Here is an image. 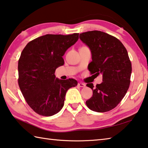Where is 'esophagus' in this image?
<instances>
[{"label": "esophagus", "instance_id": "esophagus-1", "mask_svg": "<svg viewBox=\"0 0 148 148\" xmlns=\"http://www.w3.org/2000/svg\"><path fill=\"white\" fill-rule=\"evenodd\" d=\"M77 85H78L79 87H82V88L85 87V86H86L85 83H79L78 84H77Z\"/></svg>", "mask_w": 148, "mask_h": 148}]
</instances>
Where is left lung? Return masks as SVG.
I'll use <instances>...</instances> for the list:
<instances>
[{"label": "left lung", "mask_w": 148, "mask_h": 148, "mask_svg": "<svg viewBox=\"0 0 148 148\" xmlns=\"http://www.w3.org/2000/svg\"><path fill=\"white\" fill-rule=\"evenodd\" d=\"M79 39L90 50L89 71L103 76L95 88L92 83L87 84L93 95L86 104L94 111H109L120 103L130 87L132 67L127 51L117 38L101 31L80 34Z\"/></svg>", "instance_id": "obj_1"}]
</instances>
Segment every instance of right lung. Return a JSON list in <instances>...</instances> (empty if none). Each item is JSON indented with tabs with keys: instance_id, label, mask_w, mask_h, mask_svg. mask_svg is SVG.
<instances>
[{
	"instance_id": "right-lung-1",
	"label": "right lung",
	"mask_w": 148,
	"mask_h": 148,
	"mask_svg": "<svg viewBox=\"0 0 148 148\" xmlns=\"http://www.w3.org/2000/svg\"><path fill=\"white\" fill-rule=\"evenodd\" d=\"M79 34H47L29 42L18 63V86L29 106L42 116L61 111L66 91L76 87V79H60L55 71L64 65L63 55L78 40Z\"/></svg>"
}]
</instances>
